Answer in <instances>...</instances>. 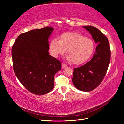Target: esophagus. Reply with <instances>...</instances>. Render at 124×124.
<instances>
[{
    "mask_svg": "<svg viewBox=\"0 0 124 124\" xmlns=\"http://www.w3.org/2000/svg\"><path fill=\"white\" fill-rule=\"evenodd\" d=\"M67 65H65L64 63H62V69H63V68L67 67Z\"/></svg>",
    "mask_w": 124,
    "mask_h": 124,
    "instance_id": "34e87169",
    "label": "esophagus"
}]
</instances>
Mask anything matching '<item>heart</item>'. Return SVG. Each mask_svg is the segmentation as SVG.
<instances>
[{
	"label": "heart",
	"instance_id": "1",
	"mask_svg": "<svg viewBox=\"0 0 124 124\" xmlns=\"http://www.w3.org/2000/svg\"><path fill=\"white\" fill-rule=\"evenodd\" d=\"M94 49L95 44L92 39L76 32L63 33L59 40L52 39L49 45V51L53 56L57 57L59 55L63 54L67 49V60L76 65L87 61Z\"/></svg>",
	"mask_w": 124,
	"mask_h": 124
}]
</instances>
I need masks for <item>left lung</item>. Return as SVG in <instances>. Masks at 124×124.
Returning <instances> with one entry per match:
<instances>
[{"mask_svg": "<svg viewBox=\"0 0 124 124\" xmlns=\"http://www.w3.org/2000/svg\"><path fill=\"white\" fill-rule=\"evenodd\" d=\"M84 28L98 44L92 59L82 66L74 68L72 82L79 90L89 92L96 88L106 76L110 62L111 51L108 39L98 29L91 25Z\"/></svg>", "mask_w": 124, "mask_h": 124, "instance_id": "obj_1", "label": "left lung"}]
</instances>
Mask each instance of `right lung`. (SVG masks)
<instances>
[{
  "label": "right lung",
  "instance_id": "add662e5",
  "mask_svg": "<svg viewBox=\"0 0 124 124\" xmlns=\"http://www.w3.org/2000/svg\"><path fill=\"white\" fill-rule=\"evenodd\" d=\"M53 30L46 27L21 34L12 48L15 75L27 90L37 95L52 90L54 76L61 69L60 61L49 55L48 40Z\"/></svg>",
  "mask_w": 124,
  "mask_h": 124
}]
</instances>
